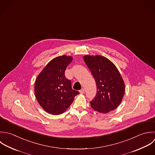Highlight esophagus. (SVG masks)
I'll return each mask as SVG.
<instances>
[{
	"label": "esophagus",
	"instance_id": "1",
	"mask_svg": "<svg viewBox=\"0 0 155 155\" xmlns=\"http://www.w3.org/2000/svg\"><path fill=\"white\" fill-rule=\"evenodd\" d=\"M80 94H84V89H81V90H80Z\"/></svg>",
	"mask_w": 155,
	"mask_h": 155
}]
</instances>
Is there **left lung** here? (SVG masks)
<instances>
[{"label": "left lung", "mask_w": 155, "mask_h": 155, "mask_svg": "<svg viewBox=\"0 0 155 155\" xmlns=\"http://www.w3.org/2000/svg\"><path fill=\"white\" fill-rule=\"evenodd\" d=\"M83 59L97 87L96 96L90 102L92 108L103 114L115 110L121 103L126 89L118 69L110 60L101 55H85Z\"/></svg>", "instance_id": "obj_1"}]
</instances>
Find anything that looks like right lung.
Segmentation results:
<instances>
[{
    "instance_id": "add662e5",
    "label": "right lung",
    "mask_w": 155,
    "mask_h": 155,
    "mask_svg": "<svg viewBox=\"0 0 155 155\" xmlns=\"http://www.w3.org/2000/svg\"><path fill=\"white\" fill-rule=\"evenodd\" d=\"M71 56H58L51 60L36 78L34 92L40 106L48 114L60 115L71 106L79 92L73 90L64 72Z\"/></svg>"
}]
</instances>
